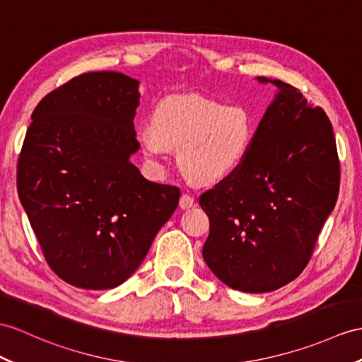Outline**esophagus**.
<instances>
[{"mask_svg": "<svg viewBox=\"0 0 362 362\" xmlns=\"http://www.w3.org/2000/svg\"><path fill=\"white\" fill-rule=\"evenodd\" d=\"M193 206H195V198L187 195V193H184V195L181 197V199H180V207L182 210H187V209H190Z\"/></svg>", "mask_w": 362, "mask_h": 362, "instance_id": "34e87169", "label": "esophagus"}]
</instances>
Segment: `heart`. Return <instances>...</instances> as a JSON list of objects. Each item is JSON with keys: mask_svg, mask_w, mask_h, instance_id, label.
<instances>
[{"mask_svg": "<svg viewBox=\"0 0 362 362\" xmlns=\"http://www.w3.org/2000/svg\"><path fill=\"white\" fill-rule=\"evenodd\" d=\"M255 135L257 119L243 104L172 95L156 104L151 126L138 132V143L152 163L178 151L184 175L199 186H210L241 167Z\"/></svg>", "mask_w": 362, "mask_h": 362, "instance_id": "1", "label": "heart"}]
</instances>
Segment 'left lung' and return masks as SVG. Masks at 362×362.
I'll use <instances>...</instances> for the list:
<instances>
[{
  "label": "left lung",
  "instance_id": "left-lung-1",
  "mask_svg": "<svg viewBox=\"0 0 362 362\" xmlns=\"http://www.w3.org/2000/svg\"><path fill=\"white\" fill-rule=\"evenodd\" d=\"M278 87L241 167L202 193L210 223L202 257L235 290L272 292L288 284L310 261L339 192L333 127L296 87Z\"/></svg>",
  "mask_w": 362,
  "mask_h": 362
}]
</instances>
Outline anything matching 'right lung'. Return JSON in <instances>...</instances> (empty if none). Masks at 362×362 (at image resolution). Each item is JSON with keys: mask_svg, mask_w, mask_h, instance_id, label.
Returning a JSON list of instances; mask_svg holds the SVG:
<instances>
[{"mask_svg": "<svg viewBox=\"0 0 362 362\" xmlns=\"http://www.w3.org/2000/svg\"><path fill=\"white\" fill-rule=\"evenodd\" d=\"M138 84L118 72L72 78L35 107L18 156V197L44 258L78 288L124 283L178 206V187L129 160Z\"/></svg>", "mask_w": 362, "mask_h": 362, "instance_id": "1", "label": "right lung"}]
</instances>
